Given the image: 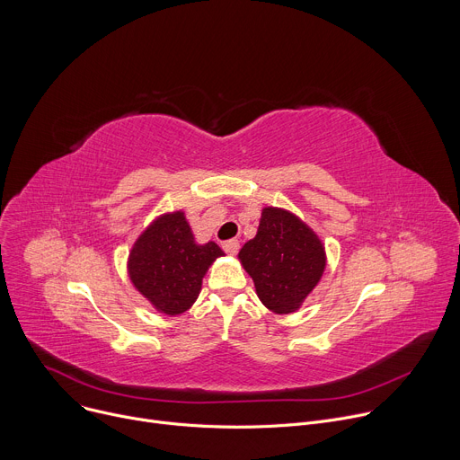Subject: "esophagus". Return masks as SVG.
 Here are the masks:
<instances>
[{"label":"esophagus","mask_w":460,"mask_h":460,"mask_svg":"<svg viewBox=\"0 0 460 460\" xmlns=\"http://www.w3.org/2000/svg\"><path fill=\"white\" fill-rule=\"evenodd\" d=\"M222 247L227 254H236L238 249H240V242L238 240H227V242H224Z\"/></svg>","instance_id":"obj_1"}]
</instances>
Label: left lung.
Listing matches in <instances>:
<instances>
[{
	"mask_svg": "<svg viewBox=\"0 0 460 460\" xmlns=\"http://www.w3.org/2000/svg\"><path fill=\"white\" fill-rule=\"evenodd\" d=\"M256 295L270 311L295 313L320 282L325 251L316 233L280 208L261 209L256 236L238 252Z\"/></svg>",
	"mask_w": 460,
	"mask_h": 460,
	"instance_id": "left-lung-1",
	"label": "left lung"
}]
</instances>
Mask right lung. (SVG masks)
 Instances as JSON below:
<instances>
[{
  "mask_svg": "<svg viewBox=\"0 0 460 460\" xmlns=\"http://www.w3.org/2000/svg\"><path fill=\"white\" fill-rule=\"evenodd\" d=\"M224 256L215 243L194 242L183 211L158 217L128 252L127 271L133 286L156 311L180 314L199 298L213 261Z\"/></svg>",
  "mask_w": 460,
  "mask_h": 460,
  "instance_id": "1",
  "label": "right lung"
}]
</instances>
